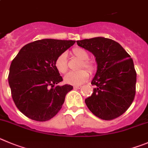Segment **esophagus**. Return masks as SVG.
I'll return each mask as SVG.
<instances>
[{
  "instance_id": "obj_1",
  "label": "esophagus",
  "mask_w": 148,
  "mask_h": 148,
  "mask_svg": "<svg viewBox=\"0 0 148 148\" xmlns=\"http://www.w3.org/2000/svg\"><path fill=\"white\" fill-rule=\"evenodd\" d=\"M73 87H74V89H81V85H77V86H74Z\"/></svg>"
}]
</instances>
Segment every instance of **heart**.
<instances>
[{"label": "heart", "instance_id": "obj_1", "mask_svg": "<svg viewBox=\"0 0 148 148\" xmlns=\"http://www.w3.org/2000/svg\"><path fill=\"white\" fill-rule=\"evenodd\" d=\"M72 53L75 57L81 60L78 68L81 69L84 67L89 71H93L95 67L94 63L91 60L88 59L89 55L84 49L81 48V47H74L72 50ZM54 64H55V67L59 73L64 74V73H66L67 70V61L66 54L62 53L58 56L57 58L56 59ZM86 70L82 69V70H80L78 71L70 72L64 76V82L68 84L75 85V86L82 84L88 79L89 76V72Z\"/></svg>", "mask_w": 148, "mask_h": 148}]
</instances>
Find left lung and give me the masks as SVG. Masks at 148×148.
<instances>
[{
    "mask_svg": "<svg viewBox=\"0 0 148 148\" xmlns=\"http://www.w3.org/2000/svg\"><path fill=\"white\" fill-rule=\"evenodd\" d=\"M92 53L97 70L91 84L95 88L85 100L93 114L112 120L126 112L136 94V72L133 59L118 42L104 37L76 41Z\"/></svg>",
    "mask_w": 148,
    "mask_h": 148,
    "instance_id": "left-lung-1",
    "label": "left lung"
}]
</instances>
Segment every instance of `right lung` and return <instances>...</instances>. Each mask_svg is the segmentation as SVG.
<instances>
[{"instance_id": "right-lung-1", "label": "right lung", "mask_w": 148, "mask_h": 148, "mask_svg": "<svg viewBox=\"0 0 148 148\" xmlns=\"http://www.w3.org/2000/svg\"><path fill=\"white\" fill-rule=\"evenodd\" d=\"M73 40H36L21 48L10 65L8 79L12 97L24 115L39 122L53 118L62 108L73 86H56L63 81L56 59L74 45Z\"/></svg>"}]
</instances>
